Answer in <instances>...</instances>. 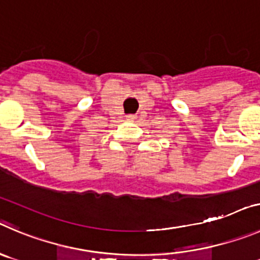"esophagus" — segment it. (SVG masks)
Masks as SVG:
<instances>
[{
	"mask_svg": "<svg viewBox=\"0 0 260 260\" xmlns=\"http://www.w3.org/2000/svg\"><path fill=\"white\" fill-rule=\"evenodd\" d=\"M136 118H137V116H136L135 114H129V115H127V120H129V122H132V120H135Z\"/></svg>",
	"mask_w": 260,
	"mask_h": 260,
	"instance_id": "obj_1",
	"label": "esophagus"
}]
</instances>
